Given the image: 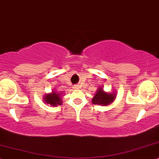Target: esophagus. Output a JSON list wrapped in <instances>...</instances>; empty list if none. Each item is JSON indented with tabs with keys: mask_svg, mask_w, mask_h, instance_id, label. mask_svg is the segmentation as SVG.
<instances>
[{
	"mask_svg": "<svg viewBox=\"0 0 159 159\" xmlns=\"http://www.w3.org/2000/svg\"><path fill=\"white\" fill-rule=\"evenodd\" d=\"M73 88H74V89H80V86L77 85H74Z\"/></svg>",
	"mask_w": 159,
	"mask_h": 159,
	"instance_id": "34e87169",
	"label": "esophagus"
}]
</instances>
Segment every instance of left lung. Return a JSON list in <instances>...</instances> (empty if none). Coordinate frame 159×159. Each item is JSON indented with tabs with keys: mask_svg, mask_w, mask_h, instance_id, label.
<instances>
[{
	"mask_svg": "<svg viewBox=\"0 0 159 159\" xmlns=\"http://www.w3.org/2000/svg\"><path fill=\"white\" fill-rule=\"evenodd\" d=\"M115 95L110 94V93H106L105 92L103 91L102 89H99L97 93H96L94 97L92 99V102L95 105L99 104V105H107L108 104L114 100Z\"/></svg>",
	"mask_w": 159,
	"mask_h": 159,
	"instance_id": "1",
	"label": "left lung"
}]
</instances>
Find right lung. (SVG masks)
Here are the masks:
<instances>
[{
	"mask_svg": "<svg viewBox=\"0 0 159 159\" xmlns=\"http://www.w3.org/2000/svg\"><path fill=\"white\" fill-rule=\"evenodd\" d=\"M59 94L60 93H50V94L46 95L44 98L45 100H46L45 102H46V103L53 105V106H57V105H61L62 101Z\"/></svg>",
	"mask_w": 159,
	"mask_h": 159,
	"instance_id": "obj_1",
	"label": "right lung"
}]
</instances>
